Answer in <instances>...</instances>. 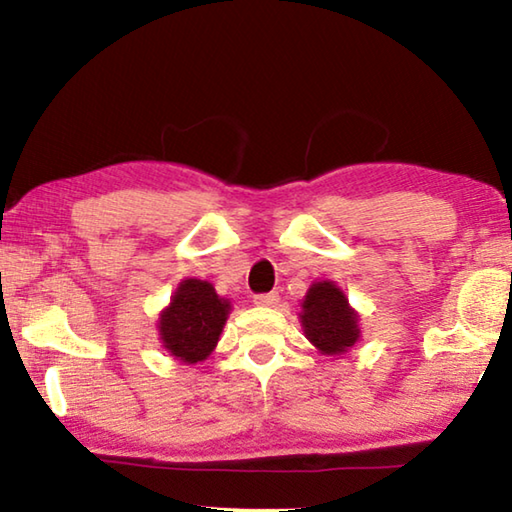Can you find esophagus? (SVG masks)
<instances>
[{
  "mask_svg": "<svg viewBox=\"0 0 512 512\" xmlns=\"http://www.w3.org/2000/svg\"><path fill=\"white\" fill-rule=\"evenodd\" d=\"M255 305L259 307H275L277 302H280V293L277 291H271V293H259V296L253 298Z\"/></svg>",
  "mask_w": 512,
  "mask_h": 512,
  "instance_id": "34e87169",
  "label": "esophagus"
}]
</instances>
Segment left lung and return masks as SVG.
Segmentation results:
<instances>
[{
  "instance_id": "obj_1",
  "label": "left lung",
  "mask_w": 512,
  "mask_h": 512,
  "mask_svg": "<svg viewBox=\"0 0 512 512\" xmlns=\"http://www.w3.org/2000/svg\"><path fill=\"white\" fill-rule=\"evenodd\" d=\"M300 323L320 354H345L359 341V314L334 282H314L302 300Z\"/></svg>"
}]
</instances>
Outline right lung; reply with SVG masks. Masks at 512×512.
<instances>
[{"mask_svg":"<svg viewBox=\"0 0 512 512\" xmlns=\"http://www.w3.org/2000/svg\"><path fill=\"white\" fill-rule=\"evenodd\" d=\"M228 314L230 302L210 282L187 277L158 320L164 350L183 363L205 361L219 343Z\"/></svg>","mask_w":512,"mask_h":512,"instance_id":"1","label":"right lung"}]
</instances>
